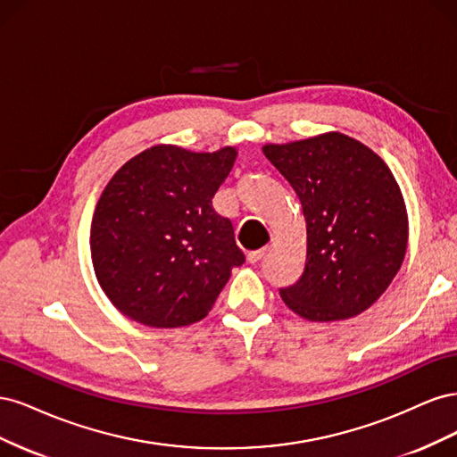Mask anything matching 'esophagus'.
I'll return each mask as SVG.
<instances>
[{
	"label": "esophagus",
	"mask_w": 457,
	"mask_h": 457,
	"mask_svg": "<svg viewBox=\"0 0 457 457\" xmlns=\"http://www.w3.org/2000/svg\"><path fill=\"white\" fill-rule=\"evenodd\" d=\"M265 247H262V250H255V252H250L247 253V261L252 262V265H255V262H259L262 257H265Z\"/></svg>",
	"instance_id": "esophagus-1"
}]
</instances>
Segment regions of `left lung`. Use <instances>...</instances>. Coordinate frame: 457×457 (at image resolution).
I'll return each mask as SVG.
<instances>
[{"mask_svg": "<svg viewBox=\"0 0 457 457\" xmlns=\"http://www.w3.org/2000/svg\"><path fill=\"white\" fill-rule=\"evenodd\" d=\"M262 152L292 185L307 225L301 278L280 295L312 322L345 320L376 303L404 261L408 215L386 163L331 131Z\"/></svg>", "mask_w": 457, "mask_h": 457, "instance_id": "1", "label": "left lung"}]
</instances>
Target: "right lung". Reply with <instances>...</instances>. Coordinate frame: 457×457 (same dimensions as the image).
<instances>
[{
  "label": "right lung",
  "mask_w": 457,
  "mask_h": 457,
  "mask_svg": "<svg viewBox=\"0 0 457 457\" xmlns=\"http://www.w3.org/2000/svg\"><path fill=\"white\" fill-rule=\"evenodd\" d=\"M237 148L190 152L156 145L123 163L96 202L91 259L103 292L135 322L195 324L245 261L213 196Z\"/></svg>",
  "instance_id": "obj_1"
}]
</instances>
